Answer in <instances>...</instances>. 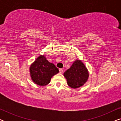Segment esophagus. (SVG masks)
Returning a JSON list of instances; mask_svg holds the SVG:
<instances>
[{
	"label": "esophagus",
	"instance_id": "obj_1",
	"mask_svg": "<svg viewBox=\"0 0 121 121\" xmlns=\"http://www.w3.org/2000/svg\"><path fill=\"white\" fill-rule=\"evenodd\" d=\"M59 73L61 74H62L63 73V69H59Z\"/></svg>",
	"mask_w": 121,
	"mask_h": 121
}]
</instances>
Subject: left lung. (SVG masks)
Listing matches in <instances>:
<instances>
[{"label": "left lung", "instance_id": "1", "mask_svg": "<svg viewBox=\"0 0 121 121\" xmlns=\"http://www.w3.org/2000/svg\"><path fill=\"white\" fill-rule=\"evenodd\" d=\"M63 75L67 79L68 85L73 89L82 86L87 82L89 77L87 68L80 59H76Z\"/></svg>", "mask_w": 121, "mask_h": 121}]
</instances>
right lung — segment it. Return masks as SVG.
Wrapping results in <instances>:
<instances>
[{
  "label": "right lung",
  "instance_id": "1",
  "mask_svg": "<svg viewBox=\"0 0 121 121\" xmlns=\"http://www.w3.org/2000/svg\"><path fill=\"white\" fill-rule=\"evenodd\" d=\"M29 69L31 80L39 86L48 84L52 77L59 73L58 69L47 60L44 54L39 56L31 64Z\"/></svg>",
  "mask_w": 121,
  "mask_h": 121
}]
</instances>
